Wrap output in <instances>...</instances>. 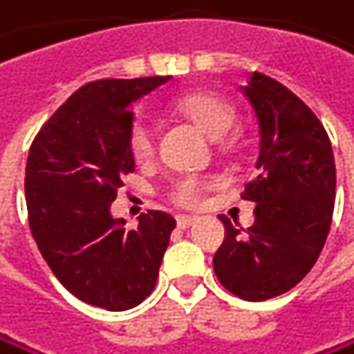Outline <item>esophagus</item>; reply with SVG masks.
<instances>
[{
    "label": "esophagus",
    "mask_w": 354,
    "mask_h": 354,
    "mask_svg": "<svg viewBox=\"0 0 354 354\" xmlns=\"http://www.w3.org/2000/svg\"><path fill=\"white\" fill-rule=\"evenodd\" d=\"M194 223H196V217H187V215H179V217H177V227H179V230H187V227H192Z\"/></svg>",
    "instance_id": "obj_1"
}]
</instances>
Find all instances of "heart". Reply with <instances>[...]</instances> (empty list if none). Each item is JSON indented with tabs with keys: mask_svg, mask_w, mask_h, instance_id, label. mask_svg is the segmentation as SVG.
<instances>
[{
	"mask_svg": "<svg viewBox=\"0 0 354 354\" xmlns=\"http://www.w3.org/2000/svg\"><path fill=\"white\" fill-rule=\"evenodd\" d=\"M177 111L187 115L194 124H198L211 137H223L236 122V109L227 99L215 93H187L177 99ZM129 149L137 162H147L156 151V137L149 120L145 115H137L129 129ZM217 177H201V175H185L177 179L171 187V201L183 209H198L207 192L217 187Z\"/></svg>",
	"mask_w": 354,
	"mask_h": 354,
	"instance_id": "1",
	"label": "heart"
}]
</instances>
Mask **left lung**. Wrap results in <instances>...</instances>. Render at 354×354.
<instances>
[{
    "label": "left lung",
    "instance_id": "1",
    "mask_svg": "<svg viewBox=\"0 0 354 354\" xmlns=\"http://www.w3.org/2000/svg\"><path fill=\"white\" fill-rule=\"evenodd\" d=\"M243 93L259 124L257 175L243 198L255 203V223L241 230L225 215V239L213 257L219 283L247 302L293 289L327 241L335 165L329 137L313 109L281 82L253 71Z\"/></svg>",
    "mask_w": 354,
    "mask_h": 354
}]
</instances>
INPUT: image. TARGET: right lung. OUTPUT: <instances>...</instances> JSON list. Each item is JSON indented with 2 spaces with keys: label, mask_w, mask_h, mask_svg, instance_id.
Segmentation results:
<instances>
[{
  "label": "right lung",
  "mask_w": 354,
  "mask_h": 354,
  "mask_svg": "<svg viewBox=\"0 0 354 354\" xmlns=\"http://www.w3.org/2000/svg\"><path fill=\"white\" fill-rule=\"evenodd\" d=\"M169 80L88 82L31 143L25 173L31 234L59 283L91 306L129 310L156 287L175 219L147 211L135 230H124L109 207L135 171L131 103Z\"/></svg>",
  "instance_id": "1"
}]
</instances>
